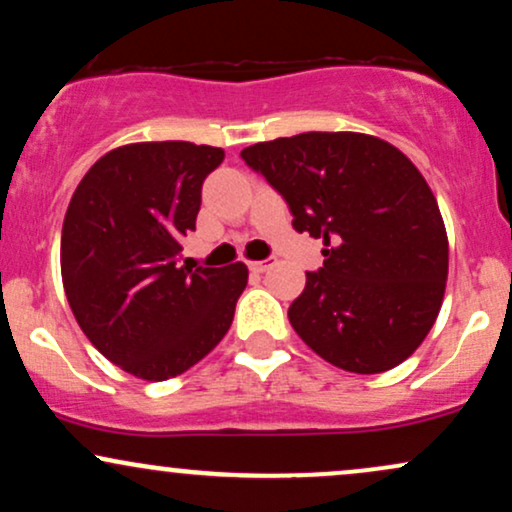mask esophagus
Masks as SVG:
<instances>
[{"mask_svg":"<svg viewBox=\"0 0 512 512\" xmlns=\"http://www.w3.org/2000/svg\"><path fill=\"white\" fill-rule=\"evenodd\" d=\"M276 264V257H267V260H260V262H250V269L255 274H262V272H267L269 267H274Z\"/></svg>","mask_w":512,"mask_h":512,"instance_id":"obj_1","label":"esophagus"}]
</instances>
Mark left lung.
I'll return each mask as SVG.
<instances>
[{
	"mask_svg": "<svg viewBox=\"0 0 512 512\" xmlns=\"http://www.w3.org/2000/svg\"><path fill=\"white\" fill-rule=\"evenodd\" d=\"M325 243L289 308L298 337L349 373L399 366L436 322L448 233L424 175L402 151L358 132H305L240 151Z\"/></svg>",
	"mask_w": 512,
	"mask_h": 512,
	"instance_id": "1",
	"label": "left lung"
}]
</instances>
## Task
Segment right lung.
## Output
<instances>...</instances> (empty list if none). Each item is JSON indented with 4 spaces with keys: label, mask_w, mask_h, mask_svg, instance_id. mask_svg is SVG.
I'll list each match as a JSON object with an SVG mask.
<instances>
[{
    "label": "right lung",
    "mask_w": 512,
    "mask_h": 512,
    "mask_svg": "<svg viewBox=\"0 0 512 512\" xmlns=\"http://www.w3.org/2000/svg\"><path fill=\"white\" fill-rule=\"evenodd\" d=\"M223 149L142 142L108 151L74 190L62 226V284L101 354L142 380L185 373L221 342L248 284L243 262L178 267L202 182Z\"/></svg>",
    "instance_id": "obj_1"
}]
</instances>
